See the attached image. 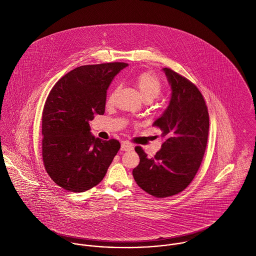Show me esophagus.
Instances as JSON below:
<instances>
[{
  "instance_id": "obj_1",
  "label": "esophagus",
  "mask_w": 256,
  "mask_h": 256,
  "mask_svg": "<svg viewBox=\"0 0 256 256\" xmlns=\"http://www.w3.org/2000/svg\"><path fill=\"white\" fill-rule=\"evenodd\" d=\"M120 150H124V152H128V150H134V146L128 142H122V146H120Z\"/></svg>"
}]
</instances>
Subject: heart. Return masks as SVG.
I'll return each instance as SVG.
<instances>
[{"instance_id": "heart-1", "label": "heart", "mask_w": 256, "mask_h": 256, "mask_svg": "<svg viewBox=\"0 0 256 256\" xmlns=\"http://www.w3.org/2000/svg\"><path fill=\"white\" fill-rule=\"evenodd\" d=\"M134 84L138 88L142 100L144 102H152L154 98H156L160 94L162 90V84L160 80L156 76L148 72H144L136 76ZM114 92L108 98V104L112 102Z\"/></svg>"}]
</instances>
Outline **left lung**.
<instances>
[{
  "mask_svg": "<svg viewBox=\"0 0 256 256\" xmlns=\"http://www.w3.org/2000/svg\"><path fill=\"white\" fill-rule=\"evenodd\" d=\"M172 88L170 104L154 122L164 142L154 158L136 148L140 164L132 176L138 186L156 198L182 192L194 178L202 162L210 130V116L200 90L170 68H162Z\"/></svg>",
  "mask_w": 256,
  "mask_h": 256,
  "instance_id": "1",
  "label": "left lung"
}]
</instances>
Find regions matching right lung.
I'll return each mask as SVG.
<instances>
[{"instance_id": "1", "label": "right lung", "mask_w": 256, "mask_h": 256, "mask_svg": "<svg viewBox=\"0 0 256 256\" xmlns=\"http://www.w3.org/2000/svg\"><path fill=\"white\" fill-rule=\"evenodd\" d=\"M126 66H82L64 74L50 90L42 118V154L48 174L62 188L82 192L96 186L118 154V140L94 138L88 122L94 114H104L106 90Z\"/></svg>"}]
</instances>
